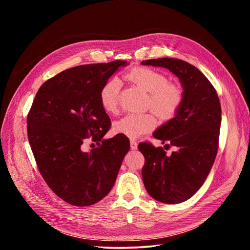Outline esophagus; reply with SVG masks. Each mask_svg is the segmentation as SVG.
<instances>
[{"mask_svg":"<svg viewBox=\"0 0 250 250\" xmlns=\"http://www.w3.org/2000/svg\"><path fill=\"white\" fill-rule=\"evenodd\" d=\"M130 148L132 150H137L138 149V143H137V141H134V140L130 141Z\"/></svg>","mask_w":250,"mask_h":250,"instance_id":"esophagus-1","label":"esophagus"}]
</instances>
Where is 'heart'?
I'll use <instances>...</instances> for the list:
<instances>
[{
	"mask_svg": "<svg viewBox=\"0 0 250 250\" xmlns=\"http://www.w3.org/2000/svg\"><path fill=\"white\" fill-rule=\"evenodd\" d=\"M132 84L148 94L147 107L152 108L164 120L173 118L184 101V90L177 83L170 82L167 75L146 66H135L126 74ZM121 83L113 77L104 83L100 90L102 107L110 113L119 109ZM157 120L152 111L145 113H128L113 124V131L137 139L154 129Z\"/></svg>",
	"mask_w": 250,
	"mask_h": 250,
	"instance_id": "b5f03b06",
	"label": "heart"
}]
</instances>
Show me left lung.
I'll use <instances>...</instances> for the list:
<instances>
[{"instance_id":"left-lung-1","label":"left lung","mask_w":250,"mask_h":250,"mask_svg":"<svg viewBox=\"0 0 250 250\" xmlns=\"http://www.w3.org/2000/svg\"><path fill=\"white\" fill-rule=\"evenodd\" d=\"M142 64L163 66L175 74L184 87V101L176 116L153 133L175 151L144 142V185L151 197L167 204L191 198L206 181L218 152L221 105L215 87L197 67L177 58L148 59Z\"/></svg>"}]
</instances>
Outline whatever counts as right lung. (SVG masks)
Returning <instances> with one entry per match:
<instances>
[{
	"mask_svg": "<svg viewBox=\"0 0 250 250\" xmlns=\"http://www.w3.org/2000/svg\"><path fill=\"white\" fill-rule=\"evenodd\" d=\"M127 62L74 66L40 87L27 116L28 140L42 176L59 198L88 207L106 196L115 185L129 140L117 134L102 140L110 119L100 102L105 82ZM99 147L83 153L85 139Z\"/></svg>",
	"mask_w": 250,
	"mask_h": 250,
	"instance_id": "right-lung-1",
	"label": "right lung"
}]
</instances>
